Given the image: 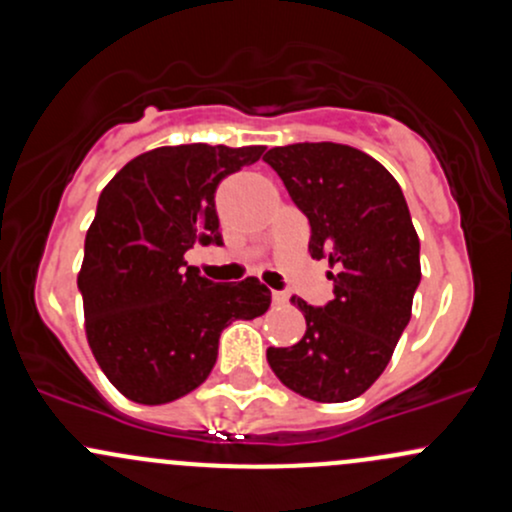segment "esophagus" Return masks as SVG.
<instances>
[{"label":"esophagus","mask_w":512,"mask_h":512,"mask_svg":"<svg viewBox=\"0 0 512 512\" xmlns=\"http://www.w3.org/2000/svg\"><path fill=\"white\" fill-rule=\"evenodd\" d=\"M287 294L284 292H272V304H277V306H282V304H287Z\"/></svg>","instance_id":"obj_1"}]
</instances>
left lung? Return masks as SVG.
<instances>
[{
  "mask_svg": "<svg viewBox=\"0 0 512 512\" xmlns=\"http://www.w3.org/2000/svg\"><path fill=\"white\" fill-rule=\"evenodd\" d=\"M265 161L309 218L311 257L333 267V299L316 309L292 297L306 333L267 348V363L301 397L348 402L383 375L410 324L422 279L410 208L390 171L348 144L274 147Z\"/></svg>",
  "mask_w": 512,
  "mask_h": 512,
  "instance_id": "8db88e82",
  "label": "left lung"
}]
</instances>
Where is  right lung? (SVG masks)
Segmentation results:
<instances>
[{"instance_id": "1", "label": "right lung", "mask_w": 512, "mask_h": 512, "mask_svg": "<svg viewBox=\"0 0 512 512\" xmlns=\"http://www.w3.org/2000/svg\"><path fill=\"white\" fill-rule=\"evenodd\" d=\"M262 152L159 147L102 188L78 289L90 351L127 400L164 405L196 390L211 375L223 328L270 309V289L257 277L213 284L184 260L196 242H223L215 188Z\"/></svg>"}]
</instances>
